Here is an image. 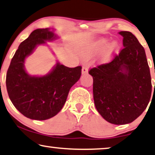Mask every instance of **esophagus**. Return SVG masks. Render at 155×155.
Wrapping results in <instances>:
<instances>
[{"instance_id":"obj_1","label":"esophagus","mask_w":155,"mask_h":155,"mask_svg":"<svg viewBox=\"0 0 155 155\" xmlns=\"http://www.w3.org/2000/svg\"><path fill=\"white\" fill-rule=\"evenodd\" d=\"M88 72V67L86 66H84L82 68V74L84 75V74H86Z\"/></svg>"}]
</instances>
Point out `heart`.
Segmentation results:
<instances>
[{"label":"heart","mask_w":155,"mask_h":155,"mask_svg":"<svg viewBox=\"0 0 155 155\" xmlns=\"http://www.w3.org/2000/svg\"><path fill=\"white\" fill-rule=\"evenodd\" d=\"M108 43V39H100L95 45H93V46L89 51V53L93 54L100 53L105 48L101 55V60L102 62H107L117 53L119 48V44L117 41H112L110 45H107Z\"/></svg>","instance_id":"1"}]
</instances>
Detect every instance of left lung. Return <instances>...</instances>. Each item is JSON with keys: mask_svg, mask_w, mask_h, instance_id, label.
<instances>
[{"mask_svg": "<svg viewBox=\"0 0 155 155\" xmlns=\"http://www.w3.org/2000/svg\"><path fill=\"white\" fill-rule=\"evenodd\" d=\"M124 48L110 62L93 67V98L97 112L116 125L131 123L144 112L152 93L144 48L129 31H120Z\"/></svg>", "mask_w": 155, "mask_h": 155, "instance_id": "left-lung-1", "label": "left lung"}]
</instances>
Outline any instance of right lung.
<instances>
[{"instance_id":"1","label":"right lung","mask_w":155,"mask_h":155,"mask_svg":"<svg viewBox=\"0 0 155 155\" xmlns=\"http://www.w3.org/2000/svg\"><path fill=\"white\" fill-rule=\"evenodd\" d=\"M58 38L48 28L34 30L19 45L8 69V95L15 108L27 118L46 120L55 116L64 106L70 88L81 75V66L69 68L59 62L43 77H32L25 71V59L37 45Z\"/></svg>"}]
</instances>
